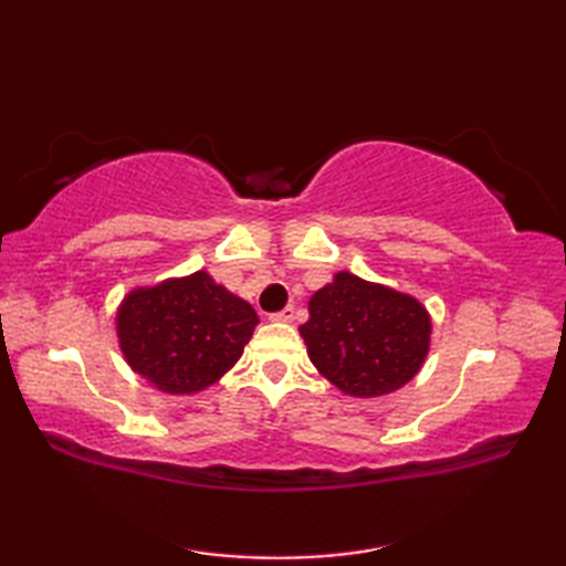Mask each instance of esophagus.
I'll return each mask as SVG.
<instances>
[{
  "instance_id": "obj_1",
  "label": "esophagus",
  "mask_w": 566,
  "mask_h": 566,
  "mask_svg": "<svg viewBox=\"0 0 566 566\" xmlns=\"http://www.w3.org/2000/svg\"><path fill=\"white\" fill-rule=\"evenodd\" d=\"M270 318L280 321V323H290V321H294V306H286L282 311H276V314H272Z\"/></svg>"
}]
</instances>
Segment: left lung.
<instances>
[{
    "label": "left lung",
    "instance_id": "obj_1",
    "mask_svg": "<svg viewBox=\"0 0 566 566\" xmlns=\"http://www.w3.org/2000/svg\"><path fill=\"white\" fill-rule=\"evenodd\" d=\"M430 328L426 306L413 296L338 272L311 296L298 333L323 377L345 394L371 399L418 375Z\"/></svg>",
    "mask_w": 566,
    "mask_h": 566
}]
</instances>
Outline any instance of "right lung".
<instances>
[{"label": "right lung", "mask_w": 566, "mask_h": 566, "mask_svg": "<svg viewBox=\"0 0 566 566\" xmlns=\"http://www.w3.org/2000/svg\"><path fill=\"white\" fill-rule=\"evenodd\" d=\"M260 323L207 272L134 290L116 314L130 369L165 394H197L231 369Z\"/></svg>", "instance_id": "1"}]
</instances>
